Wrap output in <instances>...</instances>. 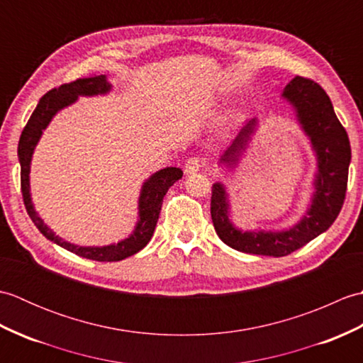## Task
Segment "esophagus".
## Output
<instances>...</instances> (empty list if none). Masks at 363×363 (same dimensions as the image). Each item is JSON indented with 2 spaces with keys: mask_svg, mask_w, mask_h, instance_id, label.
I'll return each mask as SVG.
<instances>
[{
  "mask_svg": "<svg viewBox=\"0 0 363 363\" xmlns=\"http://www.w3.org/2000/svg\"><path fill=\"white\" fill-rule=\"evenodd\" d=\"M204 167V160L201 157H189L184 165V172L186 173H196Z\"/></svg>",
  "mask_w": 363,
  "mask_h": 363,
  "instance_id": "obj_1",
  "label": "esophagus"
}]
</instances>
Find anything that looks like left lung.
<instances>
[{
	"mask_svg": "<svg viewBox=\"0 0 363 363\" xmlns=\"http://www.w3.org/2000/svg\"><path fill=\"white\" fill-rule=\"evenodd\" d=\"M284 98L293 104L296 115L318 157V174L315 179V195L306 217L296 226L282 233H242L230 225L228 217V196L221 184H213L211 215L215 230L230 248L259 254V256L282 257L303 248L333 225L346 196L351 145L342 123L338 121L326 91L312 79L295 76L284 89ZM256 120L242 128L233 145L226 150L223 162L234 165L252 134Z\"/></svg>",
	"mask_w": 363,
	"mask_h": 363,
	"instance_id": "obj_1",
	"label": "left lung"
}]
</instances>
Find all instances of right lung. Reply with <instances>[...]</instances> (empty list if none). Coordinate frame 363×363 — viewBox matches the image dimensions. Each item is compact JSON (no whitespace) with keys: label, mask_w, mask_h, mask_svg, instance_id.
I'll use <instances>...</instances> for the list:
<instances>
[{"label":"right lung","mask_w":363,"mask_h":363,"mask_svg":"<svg viewBox=\"0 0 363 363\" xmlns=\"http://www.w3.org/2000/svg\"><path fill=\"white\" fill-rule=\"evenodd\" d=\"M111 90V84L106 81V76H90V78H79L73 82L62 84L57 89H52L40 98L35 111L30 115L25 129L20 135L18 142V160H20V177H21V195L23 203L28 211L30 220L34 221L37 229L48 238V240L57 243L62 248L78 254L81 257L91 259L96 262H118L126 259L129 256H134L135 252L143 250L148 242L151 240L154 228L159 220L162 201L168 191V189L173 184L181 179L182 172L181 168L168 167L160 169L156 174H152L148 181L143 184L140 201H138V220L135 230L130 234L129 238L109 246H101V248H94V246H76L68 242H64L59 238L52 230L43 225L42 218L35 213L33 203H30L29 195V165H30V156L42 135V130L48 126L52 115L56 113L62 107L74 103L79 95H98L106 94Z\"/></svg>","instance_id":"obj_1"}]
</instances>
